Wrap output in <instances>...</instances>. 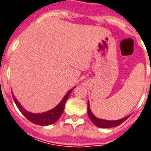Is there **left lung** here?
<instances>
[{
    "label": "left lung",
    "instance_id": "8db88e82",
    "mask_svg": "<svg viewBox=\"0 0 151 151\" xmlns=\"http://www.w3.org/2000/svg\"><path fill=\"white\" fill-rule=\"evenodd\" d=\"M88 114L90 120L92 121V122L96 126H98L100 128H111V127H115V126H118L121 125L122 123L125 122V120L129 118L130 115L125 116L124 118L120 120H116V121H107V120L99 119L96 116L93 115V113H92V111L90 109V106H89V102L88 101Z\"/></svg>",
    "mask_w": 151,
    "mask_h": 151
}]
</instances>
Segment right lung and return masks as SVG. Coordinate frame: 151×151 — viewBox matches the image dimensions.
I'll use <instances>...</instances> for the list:
<instances>
[{
	"label": "right lung",
	"instance_id": "right-lung-1",
	"mask_svg": "<svg viewBox=\"0 0 151 151\" xmlns=\"http://www.w3.org/2000/svg\"><path fill=\"white\" fill-rule=\"evenodd\" d=\"M72 89H71L69 92L65 95V96L63 97L61 102L59 103L55 108H54L51 110L48 111V112H46V113H29V112H27L26 109H24V108L20 104V103L17 101V100L15 98V96H14V94L12 93V96H13V98H14V101L15 102V104L17 105V107L18 108V109L20 110V112L22 113L24 116H26L27 119L29 120V122H31L32 123L34 124H36V125H51L53 123L59 119L60 116L62 115L63 112L65 108V103L68 100V96L71 94Z\"/></svg>",
	"mask_w": 151,
	"mask_h": 151
}]
</instances>
